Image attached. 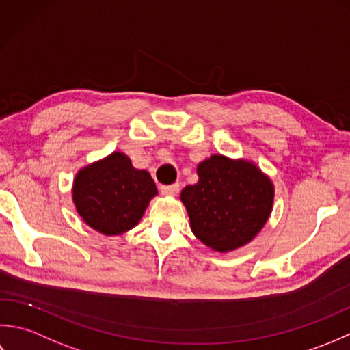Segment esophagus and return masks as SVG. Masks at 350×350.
I'll return each instance as SVG.
<instances>
[{
    "label": "esophagus",
    "mask_w": 350,
    "mask_h": 350,
    "mask_svg": "<svg viewBox=\"0 0 350 350\" xmlns=\"http://www.w3.org/2000/svg\"><path fill=\"white\" fill-rule=\"evenodd\" d=\"M160 191L163 195H169V196H175L178 191H180V184H170V185H161Z\"/></svg>",
    "instance_id": "obj_1"
}]
</instances>
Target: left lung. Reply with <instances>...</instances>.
I'll use <instances>...</instances> for the list:
<instances>
[{"label": "left lung", "mask_w": 350, "mask_h": 350, "mask_svg": "<svg viewBox=\"0 0 350 350\" xmlns=\"http://www.w3.org/2000/svg\"><path fill=\"white\" fill-rule=\"evenodd\" d=\"M196 172L198 183L181 191L191 232L222 254L247 245L272 213V180L254 161L222 154L199 163Z\"/></svg>", "instance_id": "left-lung-1"}]
</instances>
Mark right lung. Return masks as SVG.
<instances>
[{
  "mask_svg": "<svg viewBox=\"0 0 350 350\" xmlns=\"http://www.w3.org/2000/svg\"><path fill=\"white\" fill-rule=\"evenodd\" d=\"M159 193L151 174L135 169L126 154L115 151L78 170L72 202L83 222L104 235H119L140 222Z\"/></svg>",
  "mask_w": 350,
  "mask_h": 350,
  "instance_id": "1",
  "label": "right lung"
}]
</instances>
